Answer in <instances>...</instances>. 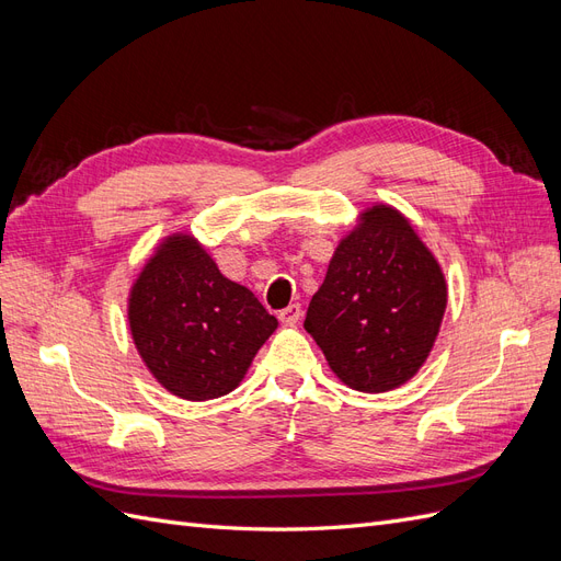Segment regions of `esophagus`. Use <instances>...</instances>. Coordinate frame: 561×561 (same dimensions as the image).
Listing matches in <instances>:
<instances>
[{
  "mask_svg": "<svg viewBox=\"0 0 561 561\" xmlns=\"http://www.w3.org/2000/svg\"><path fill=\"white\" fill-rule=\"evenodd\" d=\"M299 318H301V307H299V304H290V307H287V309L278 311V320L283 322V325H297Z\"/></svg>",
  "mask_w": 561,
  "mask_h": 561,
  "instance_id": "1",
  "label": "esophagus"
}]
</instances>
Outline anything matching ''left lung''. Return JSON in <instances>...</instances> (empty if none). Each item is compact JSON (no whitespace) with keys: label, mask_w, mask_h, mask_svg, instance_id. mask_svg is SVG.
<instances>
[{"label":"left lung","mask_w":561,"mask_h":561,"mask_svg":"<svg viewBox=\"0 0 561 561\" xmlns=\"http://www.w3.org/2000/svg\"><path fill=\"white\" fill-rule=\"evenodd\" d=\"M445 307L431 250L398 210L375 206L334 250L304 328L346 386L383 393L428 358Z\"/></svg>","instance_id":"obj_1"}]
</instances>
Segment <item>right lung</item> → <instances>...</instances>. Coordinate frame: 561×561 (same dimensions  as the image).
<instances>
[{"label": "right lung", "instance_id": "1", "mask_svg": "<svg viewBox=\"0 0 561 561\" xmlns=\"http://www.w3.org/2000/svg\"><path fill=\"white\" fill-rule=\"evenodd\" d=\"M128 320L151 375L184 400L231 393L278 328L192 236H171L147 262L130 290Z\"/></svg>", "mask_w": 561, "mask_h": 561}]
</instances>
